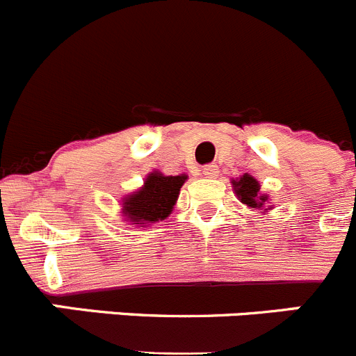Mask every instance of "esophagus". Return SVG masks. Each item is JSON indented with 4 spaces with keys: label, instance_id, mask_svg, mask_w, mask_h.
<instances>
[{
    "label": "esophagus",
    "instance_id": "esophagus-1",
    "mask_svg": "<svg viewBox=\"0 0 356 356\" xmlns=\"http://www.w3.org/2000/svg\"><path fill=\"white\" fill-rule=\"evenodd\" d=\"M201 171H203V176H205V178H216V176L219 175V168H217L216 163H209V165H205Z\"/></svg>",
    "mask_w": 356,
    "mask_h": 356
}]
</instances>
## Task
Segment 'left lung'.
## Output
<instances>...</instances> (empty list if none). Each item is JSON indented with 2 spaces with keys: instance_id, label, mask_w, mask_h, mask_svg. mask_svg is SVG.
<instances>
[{
  "instance_id": "1",
  "label": "left lung",
  "mask_w": 356,
  "mask_h": 356,
  "mask_svg": "<svg viewBox=\"0 0 356 356\" xmlns=\"http://www.w3.org/2000/svg\"><path fill=\"white\" fill-rule=\"evenodd\" d=\"M232 185H234V191L238 200H241V203L248 205L250 209L260 210L267 203V196L260 194V184L248 172L237 178V180H232Z\"/></svg>"
}]
</instances>
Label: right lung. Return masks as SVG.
<instances>
[{"mask_svg":"<svg viewBox=\"0 0 356 356\" xmlns=\"http://www.w3.org/2000/svg\"><path fill=\"white\" fill-rule=\"evenodd\" d=\"M185 180L187 175L163 176L159 171L149 172L143 187L122 200V213L128 222L135 226H149L151 222L165 219L175 209Z\"/></svg>","mask_w":356,"mask_h":356,"instance_id":"obj_1","label":"right lung"}]
</instances>
